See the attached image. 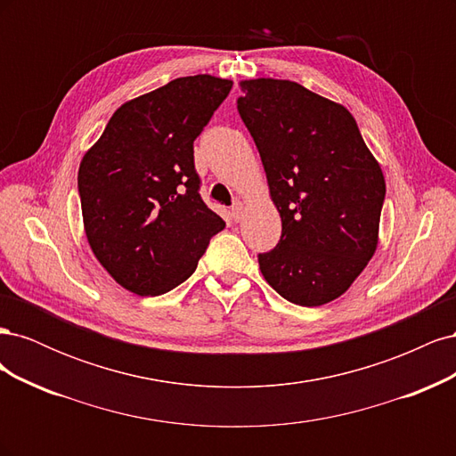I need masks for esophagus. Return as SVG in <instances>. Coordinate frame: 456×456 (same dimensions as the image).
<instances>
[{
  "mask_svg": "<svg viewBox=\"0 0 456 456\" xmlns=\"http://www.w3.org/2000/svg\"><path fill=\"white\" fill-rule=\"evenodd\" d=\"M243 211H245L243 203H241V201H236V203L232 205V218L236 220V223H240V220L243 218Z\"/></svg>",
  "mask_w": 456,
  "mask_h": 456,
  "instance_id": "34e87169",
  "label": "esophagus"
}]
</instances>
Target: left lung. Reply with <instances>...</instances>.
<instances>
[{
	"instance_id": "8db88e82",
	"label": "left lung",
	"mask_w": 456,
	"mask_h": 456,
	"mask_svg": "<svg viewBox=\"0 0 456 456\" xmlns=\"http://www.w3.org/2000/svg\"><path fill=\"white\" fill-rule=\"evenodd\" d=\"M240 116L265 165L281 240L265 280L298 306L346 293L379 245L386 183L354 116L295 81H240Z\"/></svg>"
}]
</instances>
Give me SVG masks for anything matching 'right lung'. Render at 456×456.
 Listing matches in <instances>:
<instances>
[{
  "mask_svg": "<svg viewBox=\"0 0 456 456\" xmlns=\"http://www.w3.org/2000/svg\"><path fill=\"white\" fill-rule=\"evenodd\" d=\"M232 81L176 77L121 104L79 163L86 236L104 270L141 297L186 281L226 224L200 196L194 141Z\"/></svg>",
  "mask_w": 456,
  "mask_h": 456,
  "instance_id": "1",
  "label": "right lung"
}]
</instances>
